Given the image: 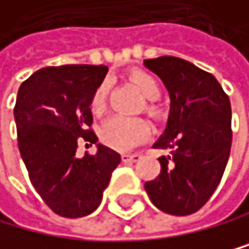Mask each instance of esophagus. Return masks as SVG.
<instances>
[{"instance_id":"esophagus-1","label":"esophagus","mask_w":249,"mask_h":249,"mask_svg":"<svg viewBox=\"0 0 249 249\" xmlns=\"http://www.w3.org/2000/svg\"><path fill=\"white\" fill-rule=\"evenodd\" d=\"M141 159L140 154H122V161L124 163H135Z\"/></svg>"}]
</instances>
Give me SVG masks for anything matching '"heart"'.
Masks as SVG:
<instances>
[{
  "label": "heart",
  "mask_w": 249,
  "mask_h": 249,
  "mask_svg": "<svg viewBox=\"0 0 249 249\" xmlns=\"http://www.w3.org/2000/svg\"><path fill=\"white\" fill-rule=\"evenodd\" d=\"M130 81L138 88V90H140L141 95L146 100L159 99L161 88L160 83L152 75H149L146 72H135L130 75ZM105 102H107V83H102L94 90L92 99H90V111L94 114H102L103 109H105ZM146 111L155 116L159 113V108L154 105V102H147ZM147 135H149V127L144 121L125 119V117H117V116L108 119L100 130L102 141L107 146L116 150H130L138 142L146 140Z\"/></svg>",
  "instance_id": "1"
}]
</instances>
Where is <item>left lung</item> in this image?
I'll list each match as a JSON object with an SVG mask.
<instances>
[{
	"label": "left lung",
	"mask_w": 249,
	"mask_h": 249,
	"mask_svg": "<svg viewBox=\"0 0 249 249\" xmlns=\"http://www.w3.org/2000/svg\"><path fill=\"white\" fill-rule=\"evenodd\" d=\"M144 67L160 76L171 99L166 128L154 144L168 155L159 159L160 174L144 188L157 209L185 216L210 199L226 169L231 102L213 75L185 59L160 56Z\"/></svg>",
	"instance_id": "8db88e82"
}]
</instances>
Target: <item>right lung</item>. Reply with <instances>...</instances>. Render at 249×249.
<instances>
[{"label": "right lung", "mask_w": 249, "mask_h": 249, "mask_svg": "<svg viewBox=\"0 0 249 249\" xmlns=\"http://www.w3.org/2000/svg\"><path fill=\"white\" fill-rule=\"evenodd\" d=\"M107 66L45 67L21 83L14 108L18 149L43 202L66 218L86 216L100 206L121 155L97 144L95 155H76L78 141L97 142L90 99Z\"/></svg>", "instance_id": "right-lung-1"}]
</instances>
